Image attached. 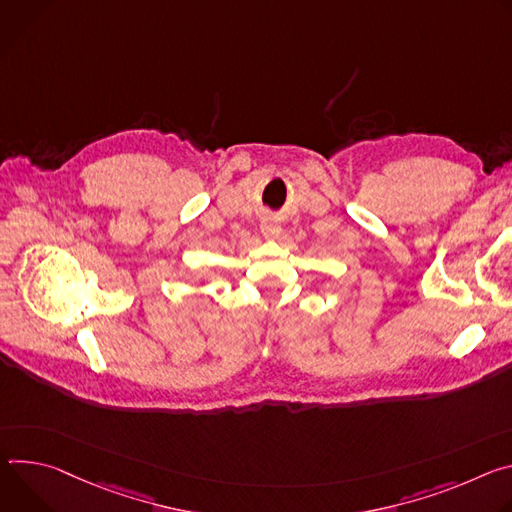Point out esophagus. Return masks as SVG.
<instances>
[{
	"mask_svg": "<svg viewBox=\"0 0 512 512\" xmlns=\"http://www.w3.org/2000/svg\"><path fill=\"white\" fill-rule=\"evenodd\" d=\"M260 230L266 238H276L280 234V223L272 215H264L260 221Z\"/></svg>",
	"mask_w": 512,
	"mask_h": 512,
	"instance_id": "34e87169",
	"label": "esophagus"
}]
</instances>
